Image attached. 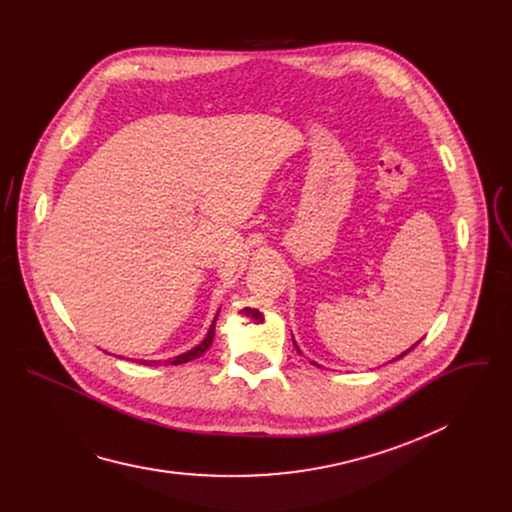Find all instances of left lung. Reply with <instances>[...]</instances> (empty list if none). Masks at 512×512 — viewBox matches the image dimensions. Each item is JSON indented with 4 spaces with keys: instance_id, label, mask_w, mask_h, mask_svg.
I'll return each mask as SVG.
<instances>
[{
    "instance_id": "obj_1",
    "label": "left lung",
    "mask_w": 512,
    "mask_h": 512,
    "mask_svg": "<svg viewBox=\"0 0 512 512\" xmlns=\"http://www.w3.org/2000/svg\"><path fill=\"white\" fill-rule=\"evenodd\" d=\"M294 344H296V342H294ZM417 344H419V342H415V344H413V346H411V348H409V350H405V352H403V354H399V356H397V358H393V360H399V358H403V356H405V354H407V352H411V350H413V348H415V346H417ZM296 348H298V346H296ZM298 352H300V348H298Z\"/></svg>"
}]
</instances>
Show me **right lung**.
<instances>
[{"label":"right lung","instance_id":"1","mask_svg":"<svg viewBox=\"0 0 512 512\" xmlns=\"http://www.w3.org/2000/svg\"><path fill=\"white\" fill-rule=\"evenodd\" d=\"M214 324H216V318L212 320V324H210V328H208V334H206V338L198 344V346H194L192 350H188V352H184V354H180V356H174V358H170V360H166V364H184V362H188V360H194V358H198L202 352H206L208 350V346L212 344V338H214ZM141 364H158L160 360H139Z\"/></svg>","mask_w":512,"mask_h":512}]
</instances>
